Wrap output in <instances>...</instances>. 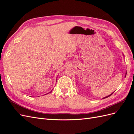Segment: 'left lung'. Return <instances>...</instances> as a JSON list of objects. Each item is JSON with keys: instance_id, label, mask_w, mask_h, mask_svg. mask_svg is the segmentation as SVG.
I'll return each instance as SVG.
<instances>
[{"instance_id": "obj_1", "label": "left lung", "mask_w": 134, "mask_h": 134, "mask_svg": "<svg viewBox=\"0 0 134 134\" xmlns=\"http://www.w3.org/2000/svg\"><path fill=\"white\" fill-rule=\"evenodd\" d=\"M126 75H125V76H126ZM113 93H112V94H111L110 95H109V96H107V97H104V98H103V99H104V98H107V97H109V96H111L112 94H113Z\"/></svg>"}]
</instances>
